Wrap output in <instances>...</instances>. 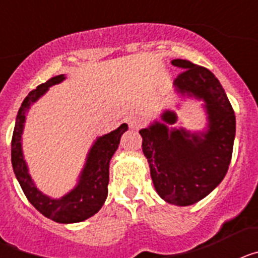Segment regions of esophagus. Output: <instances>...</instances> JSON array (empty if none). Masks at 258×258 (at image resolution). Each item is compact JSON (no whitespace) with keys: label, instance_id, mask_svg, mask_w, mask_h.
<instances>
[{"label":"esophagus","instance_id":"1","mask_svg":"<svg viewBox=\"0 0 258 258\" xmlns=\"http://www.w3.org/2000/svg\"><path fill=\"white\" fill-rule=\"evenodd\" d=\"M127 125H129V127H132V129H140V127L143 126V120L140 117H136V116H131V117H127L126 120Z\"/></svg>","mask_w":258,"mask_h":258}]
</instances>
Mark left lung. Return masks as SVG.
<instances>
[{
  "label": "left lung",
  "mask_w": 258,
  "mask_h": 258,
  "mask_svg": "<svg viewBox=\"0 0 258 258\" xmlns=\"http://www.w3.org/2000/svg\"><path fill=\"white\" fill-rule=\"evenodd\" d=\"M183 70L174 80L175 90L204 101L208 126L203 133L166 126L177 115L165 111L161 120L140 131L155 190L161 199L186 207L204 199L226 175L235 138V113L217 77L206 67L174 59Z\"/></svg>",
  "instance_id": "left-lung-1"
}]
</instances>
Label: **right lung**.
<instances>
[{
	"label": "right lung",
	"mask_w": 258,
	"mask_h": 258,
	"mask_svg": "<svg viewBox=\"0 0 258 258\" xmlns=\"http://www.w3.org/2000/svg\"><path fill=\"white\" fill-rule=\"evenodd\" d=\"M64 75L51 77L38 85L23 101L17 115L11 140V164L18 182L28 202L45 217L59 223H75L85 221L97 213L104 204L108 194L109 160L117 150L120 138L127 131V125L121 124L116 131L97 138L88 154L85 166L80 174L77 186L60 199H51L37 190L28 173L22 151V133L26 113L31 106L49 90L50 86L61 83Z\"/></svg>",
	"instance_id": "1"
}]
</instances>
